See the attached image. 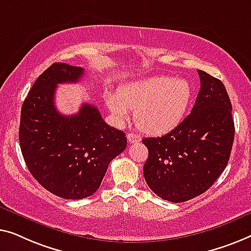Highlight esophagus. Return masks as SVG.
I'll return each instance as SVG.
<instances>
[{"label": "esophagus", "instance_id": "obj_1", "mask_svg": "<svg viewBox=\"0 0 251 251\" xmlns=\"http://www.w3.org/2000/svg\"><path fill=\"white\" fill-rule=\"evenodd\" d=\"M127 140H128L129 143H136L141 141V136L136 135V134H134V133H128L127 134Z\"/></svg>", "mask_w": 251, "mask_h": 251}]
</instances>
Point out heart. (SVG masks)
I'll return each instance as SVG.
<instances>
[{
    "instance_id": "obj_1",
    "label": "heart",
    "mask_w": 251,
    "mask_h": 251,
    "mask_svg": "<svg viewBox=\"0 0 251 251\" xmlns=\"http://www.w3.org/2000/svg\"><path fill=\"white\" fill-rule=\"evenodd\" d=\"M192 89L184 78L153 76L126 84L119 94L105 93L108 108L118 122L134 111V122L144 133L162 135L174 129L188 111Z\"/></svg>"
}]
</instances>
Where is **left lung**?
I'll list each match as a JSON object with an SVG mask.
<instances>
[{
	"label": "left lung",
	"instance_id": "obj_1",
	"mask_svg": "<svg viewBox=\"0 0 251 251\" xmlns=\"http://www.w3.org/2000/svg\"><path fill=\"white\" fill-rule=\"evenodd\" d=\"M198 74L201 86L191 114L166 135L142 140L149 151L143 166L147 184L171 202L206 192L226 167L234 140L224 84L202 70Z\"/></svg>",
	"mask_w": 251,
	"mask_h": 251
}]
</instances>
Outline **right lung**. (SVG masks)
<instances>
[{
	"label": "right lung",
	"mask_w": 251,
	"mask_h": 251,
	"mask_svg": "<svg viewBox=\"0 0 251 251\" xmlns=\"http://www.w3.org/2000/svg\"><path fill=\"white\" fill-rule=\"evenodd\" d=\"M80 67L56 62L31 86L21 107L19 142L30 174L63 199L90 197L100 188L110 161L125 150L121 129L105 124L98 108L84 103L76 115L58 112V84L76 83Z\"/></svg>",
	"instance_id": "1"
}]
</instances>
